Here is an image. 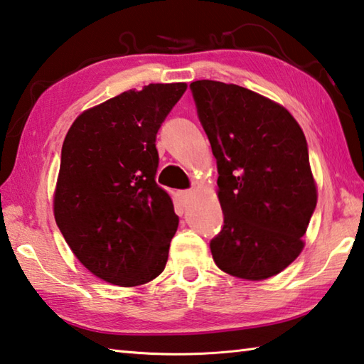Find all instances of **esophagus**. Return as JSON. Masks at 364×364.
I'll return each mask as SVG.
<instances>
[{
	"instance_id": "34e87169",
	"label": "esophagus",
	"mask_w": 364,
	"mask_h": 364,
	"mask_svg": "<svg viewBox=\"0 0 364 364\" xmlns=\"http://www.w3.org/2000/svg\"><path fill=\"white\" fill-rule=\"evenodd\" d=\"M193 193H195L193 190H183V191H181V198H182L185 204L188 203V200H190L191 196H193Z\"/></svg>"
}]
</instances>
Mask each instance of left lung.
<instances>
[{
    "label": "left lung",
    "mask_w": 364,
    "mask_h": 364,
    "mask_svg": "<svg viewBox=\"0 0 364 364\" xmlns=\"http://www.w3.org/2000/svg\"><path fill=\"white\" fill-rule=\"evenodd\" d=\"M190 88L217 160L225 214L212 258L230 276L269 279L303 252L317 205L303 129L282 105L249 88L217 80Z\"/></svg>",
    "instance_id": "obj_1"
}]
</instances>
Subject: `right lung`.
<instances>
[{"mask_svg": "<svg viewBox=\"0 0 364 364\" xmlns=\"http://www.w3.org/2000/svg\"><path fill=\"white\" fill-rule=\"evenodd\" d=\"M185 82L149 84L82 112L68 129L53 215L75 258L119 287L159 277L177 231L169 195L155 182V138Z\"/></svg>", "mask_w": 364, "mask_h": 364, "instance_id": "obj_1", "label": "right lung"}]
</instances>
